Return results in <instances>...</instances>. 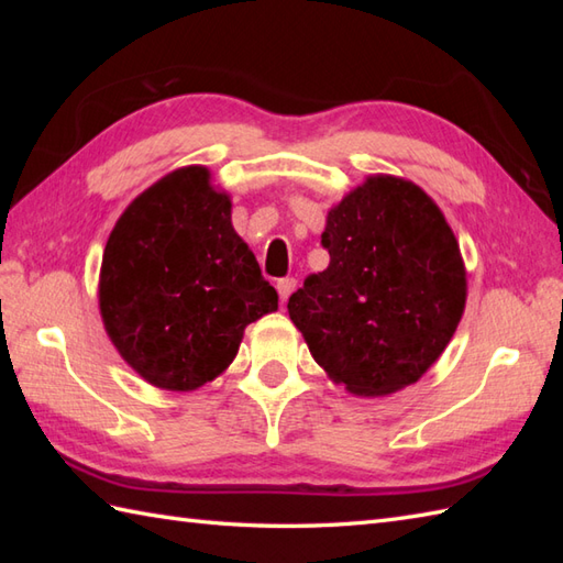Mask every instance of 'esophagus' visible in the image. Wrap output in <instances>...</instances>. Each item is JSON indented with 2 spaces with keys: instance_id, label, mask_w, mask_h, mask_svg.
Segmentation results:
<instances>
[{
  "instance_id": "34e87169",
  "label": "esophagus",
  "mask_w": 563,
  "mask_h": 563,
  "mask_svg": "<svg viewBox=\"0 0 563 563\" xmlns=\"http://www.w3.org/2000/svg\"><path fill=\"white\" fill-rule=\"evenodd\" d=\"M295 288H297V280H295V278H283V280H278V295H280V302H283V305L288 302V297L295 292Z\"/></svg>"
}]
</instances>
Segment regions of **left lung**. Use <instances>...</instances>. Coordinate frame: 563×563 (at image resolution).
Segmentation results:
<instances>
[{
	"label": "left lung",
	"instance_id": "left-lung-1",
	"mask_svg": "<svg viewBox=\"0 0 563 563\" xmlns=\"http://www.w3.org/2000/svg\"><path fill=\"white\" fill-rule=\"evenodd\" d=\"M327 271L288 312L331 382L387 397L421 379L457 331L464 258L438 202L409 178L373 174L327 214Z\"/></svg>",
	"mask_w": 563,
	"mask_h": 563
}]
</instances>
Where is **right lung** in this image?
I'll return each instance as SVG.
<instances>
[{
    "instance_id": "1",
    "label": "right lung",
    "mask_w": 563,
    "mask_h": 563,
    "mask_svg": "<svg viewBox=\"0 0 563 563\" xmlns=\"http://www.w3.org/2000/svg\"><path fill=\"white\" fill-rule=\"evenodd\" d=\"M275 309L278 292L234 232L232 198L208 166H181L142 190L106 242L103 329L152 387L194 391L220 377L244 329Z\"/></svg>"
}]
</instances>
